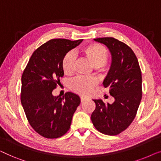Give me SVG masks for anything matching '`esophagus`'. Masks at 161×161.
<instances>
[{"label":"esophagus","instance_id":"1","mask_svg":"<svg viewBox=\"0 0 161 161\" xmlns=\"http://www.w3.org/2000/svg\"><path fill=\"white\" fill-rule=\"evenodd\" d=\"M87 100H88V98L86 97H80V101H81V103L85 102V101Z\"/></svg>","mask_w":161,"mask_h":161}]
</instances>
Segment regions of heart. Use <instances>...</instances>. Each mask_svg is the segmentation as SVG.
I'll list each match as a JSON object with an SVG mask.
<instances>
[{"mask_svg":"<svg viewBox=\"0 0 161 161\" xmlns=\"http://www.w3.org/2000/svg\"><path fill=\"white\" fill-rule=\"evenodd\" d=\"M81 53L86 58L94 68L103 67L108 59L106 48L99 44H92L83 47ZM75 56L72 52L65 55L62 60V69L64 74L70 75L73 73ZM97 83L94 78L78 77L70 82V89L72 91L82 95H88Z\"/></svg>","mask_w":161,"mask_h":161,"instance_id":"obj_1","label":"heart"}]
</instances>
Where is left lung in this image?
Here are the masks:
<instances>
[{
    "label": "left lung",
    "mask_w": 161,
    "mask_h": 161,
    "mask_svg": "<svg viewBox=\"0 0 161 161\" xmlns=\"http://www.w3.org/2000/svg\"><path fill=\"white\" fill-rule=\"evenodd\" d=\"M105 45L111 55L110 69L103 84L114 97L112 104L93 99L96 108L91 119L95 128L105 135L115 136L133 122L142 100V72L135 53L125 43L112 38L94 39Z\"/></svg>",
    "instance_id": "obj_1"
}]
</instances>
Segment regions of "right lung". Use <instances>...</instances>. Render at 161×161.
<instances>
[{"instance_id": "1", "label": "right lung", "mask_w": 161, "mask_h": 161, "mask_svg": "<svg viewBox=\"0 0 161 161\" xmlns=\"http://www.w3.org/2000/svg\"><path fill=\"white\" fill-rule=\"evenodd\" d=\"M82 41L54 39L47 42L34 52L22 75V105L31 126L43 137L64 135L80 105L78 94L67 92L61 98L53 95V90L64 74V57Z\"/></svg>"}]
</instances>
